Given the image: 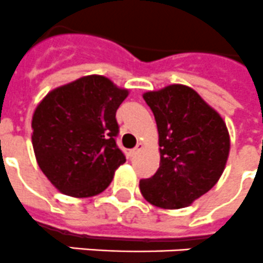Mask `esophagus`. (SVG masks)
<instances>
[{"label": "esophagus", "mask_w": 263, "mask_h": 263, "mask_svg": "<svg viewBox=\"0 0 263 263\" xmlns=\"http://www.w3.org/2000/svg\"><path fill=\"white\" fill-rule=\"evenodd\" d=\"M142 147H144V145L141 144V142H140V144H137V146L134 147L133 151H132V155H133V156L138 155V153H140V152L142 151Z\"/></svg>", "instance_id": "obj_1"}]
</instances>
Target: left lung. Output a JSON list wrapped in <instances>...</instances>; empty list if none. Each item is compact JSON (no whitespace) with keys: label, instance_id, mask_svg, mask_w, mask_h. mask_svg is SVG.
Here are the masks:
<instances>
[{"label":"left lung","instance_id":"8db88e82","mask_svg":"<svg viewBox=\"0 0 263 263\" xmlns=\"http://www.w3.org/2000/svg\"><path fill=\"white\" fill-rule=\"evenodd\" d=\"M145 102L155 114L160 166L140 181L145 200L156 207H188L220 179L230 153V134L215 108L184 84L147 91Z\"/></svg>","mask_w":263,"mask_h":263}]
</instances>
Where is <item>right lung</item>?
Segmentation results:
<instances>
[{
  "label": "right lung",
  "instance_id": "obj_1",
  "mask_svg": "<svg viewBox=\"0 0 263 263\" xmlns=\"http://www.w3.org/2000/svg\"><path fill=\"white\" fill-rule=\"evenodd\" d=\"M127 95L108 78L87 75L49 91L39 103L32 117L34 156L62 194H101L126 161L116 144V112Z\"/></svg>",
  "mask_w": 263,
  "mask_h": 263
}]
</instances>
